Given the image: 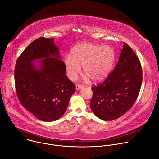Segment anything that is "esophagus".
I'll list each match as a JSON object with an SVG mask.
<instances>
[{"mask_svg":"<svg viewBox=\"0 0 159 159\" xmlns=\"http://www.w3.org/2000/svg\"><path fill=\"white\" fill-rule=\"evenodd\" d=\"M75 87H76V89H77V90H80V89H82L84 86H83V85H82L77 84V85H75Z\"/></svg>","mask_w":159,"mask_h":159,"instance_id":"esophagus-1","label":"esophagus"}]
</instances>
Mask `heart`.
<instances>
[{"instance_id":"1","label":"heart","mask_w":159,"mask_h":159,"mask_svg":"<svg viewBox=\"0 0 159 159\" xmlns=\"http://www.w3.org/2000/svg\"><path fill=\"white\" fill-rule=\"evenodd\" d=\"M116 59L115 50L111 47L90 43L79 44L74 47L71 55L65 58L66 74L71 80H75L84 72L94 82L106 79L114 65Z\"/></svg>"}]
</instances>
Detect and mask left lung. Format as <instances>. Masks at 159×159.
I'll list each match as a JSON object with an SVG mask.
<instances>
[{"label":"left lung","mask_w":159,"mask_h":159,"mask_svg":"<svg viewBox=\"0 0 159 159\" xmlns=\"http://www.w3.org/2000/svg\"><path fill=\"white\" fill-rule=\"evenodd\" d=\"M142 82L140 61L129 45L123 43L114 70L102 83L92 87L90 108L98 118L104 121L121 117L137 100Z\"/></svg>","instance_id":"obj_1"}]
</instances>
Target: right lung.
<instances>
[{
    "instance_id": "right-lung-1",
    "label": "right lung",
    "mask_w": 159,
    "mask_h": 159,
    "mask_svg": "<svg viewBox=\"0 0 159 159\" xmlns=\"http://www.w3.org/2000/svg\"><path fill=\"white\" fill-rule=\"evenodd\" d=\"M53 38L41 37L22 52L14 70L17 98L25 109L44 121H53L65 113L75 84L65 75L66 67ZM42 59L39 67L33 63Z\"/></svg>"
}]
</instances>
